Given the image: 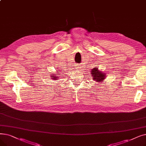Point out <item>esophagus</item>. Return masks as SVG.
I'll return each instance as SVG.
<instances>
[{"mask_svg":"<svg viewBox=\"0 0 146 146\" xmlns=\"http://www.w3.org/2000/svg\"><path fill=\"white\" fill-rule=\"evenodd\" d=\"M77 66V69H79V70H80V68H81V66H80V65H78V66Z\"/></svg>","mask_w":146,"mask_h":146,"instance_id":"34e87169","label":"esophagus"}]
</instances>
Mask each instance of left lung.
Here are the masks:
<instances>
[{"instance_id": "1", "label": "left lung", "mask_w": 146, "mask_h": 146, "mask_svg": "<svg viewBox=\"0 0 146 146\" xmlns=\"http://www.w3.org/2000/svg\"><path fill=\"white\" fill-rule=\"evenodd\" d=\"M91 74H92V77L93 78L92 79L97 82H101L106 79V74L103 73L102 72L99 71L97 67L93 68L91 70Z\"/></svg>"}]
</instances>
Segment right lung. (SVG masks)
I'll return each instance as SVG.
<instances>
[{
    "instance_id": "obj_1",
    "label": "right lung",
    "mask_w": 146,
    "mask_h": 146,
    "mask_svg": "<svg viewBox=\"0 0 146 146\" xmlns=\"http://www.w3.org/2000/svg\"><path fill=\"white\" fill-rule=\"evenodd\" d=\"M58 74H60V73H58ZM51 75H52V76H51V77H50V78H52V79L56 80V79H58V74H56V76H55V74L54 73H53V74H51Z\"/></svg>"
}]
</instances>
